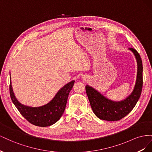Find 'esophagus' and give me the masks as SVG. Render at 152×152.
Masks as SVG:
<instances>
[{
    "label": "esophagus",
    "instance_id": "esophagus-1",
    "mask_svg": "<svg viewBox=\"0 0 152 152\" xmlns=\"http://www.w3.org/2000/svg\"><path fill=\"white\" fill-rule=\"evenodd\" d=\"M82 79H83V80H84V81H87V79H88V77L85 76V75H83V76H82Z\"/></svg>",
    "mask_w": 152,
    "mask_h": 152
}]
</instances>
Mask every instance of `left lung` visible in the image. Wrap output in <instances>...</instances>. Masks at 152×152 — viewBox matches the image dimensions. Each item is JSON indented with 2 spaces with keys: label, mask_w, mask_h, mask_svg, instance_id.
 <instances>
[{
  "label": "left lung",
  "mask_w": 152,
  "mask_h": 152,
  "mask_svg": "<svg viewBox=\"0 0 152 152\" xmlns=\"http://www.w3.org/2000/svg\"><path fill=\"white\" fill-rule=\"evenodd\" d=\"M129 50L134 54L137 70L134 89L128 96L121 101H113L105 97L93 87L87 85L86 93L92 110L96 117L102 120L117 121L126 117L134 108L141 94L142 87V64L140 55L133 48Z\"/></svg>",
  "instance_id": "1"
}]
</instances>
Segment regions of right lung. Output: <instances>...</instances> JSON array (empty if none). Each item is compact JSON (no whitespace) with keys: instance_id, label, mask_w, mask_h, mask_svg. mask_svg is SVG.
<instances>
[{"instance_id":"add662e5","label":"right lung","mask_w":152,"mask_h":152,"mask_svg":"<svg viewBox=\"0 0 152 152\" xmlns=\"http://www.w3.org/2000/svg\"><path fill=\"white\" fill-rule=\"evenodd\" d=\"M75 80H72L59 89L49 103L37 107L21 104L14 93L10 74V96L12 103L18 111L27 121L37 126L48 127L58 122L65 111L69 93Z\"/></svg>"}]
</instances>
